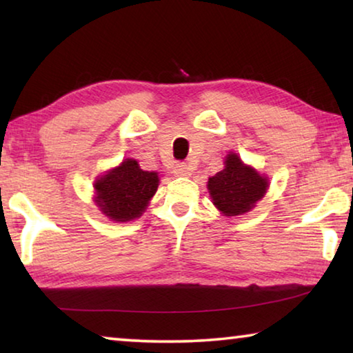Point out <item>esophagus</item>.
<instances>
[{
	"mask_svg": "<svg viewBox=\"0 0 353 353\" xmlns=\"http://www.w3.org/2000/svg\"><path fill=\"white\" fill-rule=\"evenodd\" d=\"M191 172H193V170L190 168V166L187 163H176L174 166V174L177 177H190Z\"/></svg>",
	"mask_w": 353,
	"mask_h": 353,
	"instance_id": "1",
	"label": "esophagus"
}]
</instances>
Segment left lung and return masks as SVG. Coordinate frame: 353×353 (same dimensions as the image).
<instances>
[{"label":"left lung","instance_id":"obj_1","mask_svg":"<svg viewBox=\"0 0 353 353\" xmlns=\"http://www.w3.org/2000/svg\"><path fill=\"white\" fill-rule=\"evenodd\" d=\"M207 188L213 205L224 216H240L265 198L270 188V177L244 163L238 154L229 152L224 168L208 177Z\"/></svg>","mask_w":353,"mask_h":353}]
</instances>
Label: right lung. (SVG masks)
Returning a JSON list of instances; mask_svg holds the SVG:
<instances>
[{"label":"right lung","instance_id":"1","mask_svg":"<svg viewBox=\"0 0 353 353\" xmlns=\"http://www.w3.org/2000/svg\"><path fill=\"white\" fill-rule=\"evenodd\" d=\"M159 183V172L141 170L135 159H124L94 179L93 201L110 221L129 223L145 213Z\"/></svg>","mask_w":353,"mask_h":353}]
</instances>
